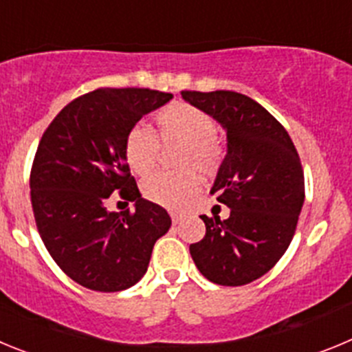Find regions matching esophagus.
I'll return each mask as SVG.
<instances>
[{"instance_id":"1","label":"esophagus","mask_w":352,"mask_h":352,"mask_svg":"<svg viewBox=\"0 0 352 352\" xmlns=\"http://www.w3.org/2000/svg\"><path fill=\"white\" fill-rule=\"evenodd\" d=\"M170 219H173V223H178L179 220H182V214L178 213V211H170Z\"/></svg>"}]
</instances>
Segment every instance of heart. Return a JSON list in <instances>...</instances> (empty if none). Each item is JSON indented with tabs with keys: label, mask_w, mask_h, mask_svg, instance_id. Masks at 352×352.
Instances as JSON below:
<instances>
[{
	"label": "heart",
	"mask_w": 352,
	"mask_h": 352,
	"mask_svg": "<svg viewBox=\"0 0 352 352\" xmlns=\"http://www.w3.org/2000/svg\"><path fill=\"white\" fill-rule=\"evenodd\" d=\"M217 123L203 109L185 102H174L160 109L155 116V135L148 129L129 130L123 153L130 169L146 176L155 169L164 146L182 144V174H155L142 183V195L148 201L169 210H182L201 188V174L214 176L226 157V148L217 138Z\"/></svg>",
	"instance_id": "obj_1"
}]
</instances>
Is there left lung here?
<instances>
[{
	"label": "left lung",
	"mask_w": 352,
	"mask_h": 352,
	"mask_svg": "<svg viewBox=\"0 0 352 352\" xmlns=\"http://www.w3.org/2000/svg\"><path fill=\"white\" fill-rule=\"evenodd\" d=\"M227 132V155L211 194L227 220L203 214L206 234L190 245L195 266L219 285H245L278 263L296 231L305 178L287 130L261 104L236 91H182Z\"/></svg>",
	"instance_id": "1"
}]
</instances>
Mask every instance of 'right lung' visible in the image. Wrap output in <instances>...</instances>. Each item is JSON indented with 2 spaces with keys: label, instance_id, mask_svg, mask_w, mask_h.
<instances>
[{
  "label": "right lung",
  "instance_id": "right-lung-1",
  "mask_svg": "<svg viewBox=\"0 0 352 352\" xmlns=\"http://www.w3.org/2000/svg\"><path fill=\"white\" fill-rule=\"evenodd\" d=\"M170 98L148 88H98L65 105L40 139L30 174L36 229L54 263L82 287L116 292L138 284L155 241L169 231L167 211L139 194L123 144L144 114ZM114 191L136 211L109 212Z\"/></svg>",
  "mask_w": 352,
  "mask_h": 352
}]
</instances>
